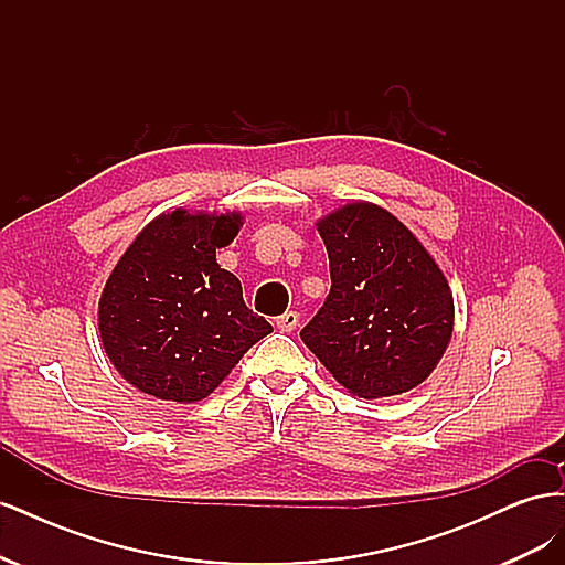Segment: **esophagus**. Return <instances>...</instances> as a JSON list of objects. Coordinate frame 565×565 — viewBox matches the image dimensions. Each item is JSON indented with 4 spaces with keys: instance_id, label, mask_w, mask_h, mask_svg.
<instances>
[{
    "instance_id": "obj_1",
    "label": "esophagus",
    "mask_w": 565,
    "mask_h": 565,
    "mask_svg": "<svg viewBox=\"0 0 565 565\" xmlns=\"http://www.w3.org/2000/svg\"><path fill=\"white\" fill-rule=\"evenodd\" d=\"M276 324H278V330L280 332H292L297 324H299V313L297 311H287V313H282L278 320H276Z\"/></svg>"
}]
</instances>
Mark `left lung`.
Returning <instances> with one entry per match:
<instances>
[{
  "label": "left lung",
  "mask_w": 565,
  "mask_h": 565,
  "mask_svg": "<svg viewBox=\"0 0 565 565\" xmlns=\"http://www.w3.org/2000/svg\"><path fill=\"white\" fill-rule=\"evenodd\" d=\"M330 256V295L301 341L358 398L419 386L448 349L450 285L407 226L372 202L318 221Z\"/></svg>",
  "instance_id": "8db88e82"
}]
</instances>
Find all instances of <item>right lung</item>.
I'll return each instance as SVG.
<instances>
[{
    "label": "right lung",
    "mask_w": 565,
    "mask_h": 565,
    "mask_svg": "<svg viewBox=\"0 0 565 565\" xmlns=\"http://www.w3.org/2000/svg\"><path fill=\"white\" fill-rule=\"evenodd\" d=\"M241 212L160 214L119 256L98 301V332L115 370L160 401L198 403L273 332L216 264Z\"/></svg>",
    "instance_id": "add662e5"
}]
</instances>
